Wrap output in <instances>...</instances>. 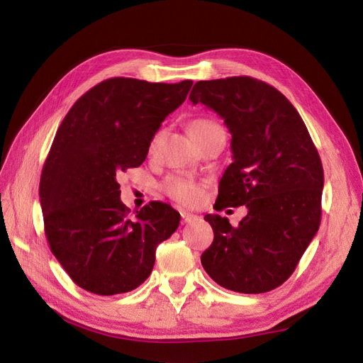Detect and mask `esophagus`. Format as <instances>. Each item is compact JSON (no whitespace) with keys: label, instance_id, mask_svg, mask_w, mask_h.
I'll return each instance as SVG.
<instances>
[{"label":"esophagus","instance_id":"1","mask_svg":"<svg viewBox=\"0 0 363 363\" xmlns=\"http://www.w3.org/2000/svg\"><path fill=\"white\" fill-rule=\"evenodd\" d=\"M181 217H182V223H190L196 218V215L190 212H181Z\"/></svg>","mask_w":363,"mask_h":363}]
</instances>
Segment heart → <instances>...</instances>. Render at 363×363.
Here are the masks:
<instances>
[{
	"mask_svg": "<svg viewBox=\"0 0 363 363\" xmlns=\"http://www.w3.org/2000/svg\"><path fill=\"white\" fill-rule=\"evenodd\" d=\"M213 126H218V125L212 120L198 118V120H194L190 123L189 130H190V135L194 137L196 134L204 133V130L211 129ZM157 140H159V134L152 138V142L150 145V151L156 148ZM164 190L167 191V195L169 198L174 199V201L181 203V204H187V206L196 204L199 199L203 198L201 186L191 179H187V177H179V176L169 177V179H167V182L164 184Z\"/></svg>",
	"mask_w": 363,
	"mask_h": 363,
	"instance_id": "b5f03b06",
	"label": "heart"
}]
</instances>
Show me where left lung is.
Masks as SVG:
<instances>
[{"label":"left lung","mask_w":363,"mask_h":363,"mask_svg":"<svg viewBox=\"0 0 363 363\" xmlns=\"http://www.w3.org/2000/svg\"><path fill=\"white\" fill-rule=\"evenodd\" d=\"M189 98L217 112L233 135L220 207L248 209L235 228L226 217L206 215L213 242L203 268L233 291L279 287L320 228L325 174L309 130L279 90L250 76L198 81Z\"/></svg>","instance_id":"1"}]
</instances>
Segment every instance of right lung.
Listing matches in <instances>:
<instances>
[{"label": "right lung", "instance_id": "obj_1", "mask_svg": "<svg viewBox=\"0 0 363 363\" xmlns=\"http://www.w3.org/2000/svg\"><path fill=\"white\" fill-rule=\"evenodd\" d=\"M191 84L106 79L60 123L38 195L51 252L81 289L103 296L137 289L152 272L157 245L179 226V212L165 203L130 217L117 176L143 164L154 134Z\"/></svg>", "mask_w": 363, "mask_h": 363}]
</instances>
